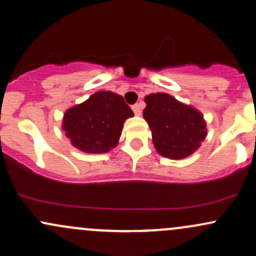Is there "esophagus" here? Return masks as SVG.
Segmentation results:
<instances>
[{
	"instance_id": "obj_1",
	"label": "esophagus",
	"mask_w": 256,
	"mask_h": 256,
	"mask_svg": "<svg viewBox=\"0 0 256 256\" xmlns=\"http://www.w3.org/2000/svg\"><path fill=\"white\" fill-rule=\"evenodd\" d=\"M132 110H134V113L136 114V116H140V114H142V108H140V104L132 106Z\"/></svg>"
}]
</instances>
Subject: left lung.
<instances>
[{
	"instance_id": "left-lung-1",
	"label": "left lung",
	"mask_w": 256,
	"mask_h": 256,
	"mask_svg": "<svg viewBox=\"0 0 256 256\" xmlns=\"http://www.w3.org/2000/svg\"><path fill=\"white\" fill-rule=\"evenodd\" d=\"M143 118L160 155L180 160L195 152L207 136L206 120L196 108L165 92L146 96Z\"/></svg>"
}]
</instances>
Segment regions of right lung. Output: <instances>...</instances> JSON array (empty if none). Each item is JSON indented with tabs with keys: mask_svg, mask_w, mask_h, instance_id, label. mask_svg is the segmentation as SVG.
Returning a JSON list of instances; mask_svg holds the SVG:
<instances>
[{
	"mask_svg": "<svg viewBox=\"0 0 256 256\" xmlns=\"http://www.w3.org/2000/svg\"><path fill=\"white\" fill-rule=\"evenodd\" d=\"M131 116L134 112L122 96L98 91L83 104L64 112L61 128L78 150L101 154L116 148L125 120Z\"/></svg>",
	"mask_w": 256,
	"mask_h": 256,
	"instance_id": "obj_1",
	"label": "right lung"
}]
</instances>
